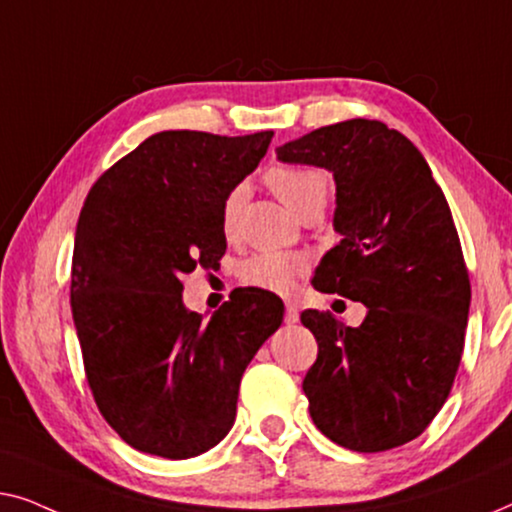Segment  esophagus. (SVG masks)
I'll list each match as a JSON object with an SVG mask.
<instances>
[{"label": "esophagus", "mask_w": 512, "mask_h": 512, "mask_svg": "<svg viewBox=\"0 0 512 512\" xmlns=\"http://www.w3.org/2000/svg\"><path fill=\"white\" fill-rule=\"evenodd\" d=\"M285 322H287V325H297V322H299V308L294 304L285 306Z\"/></svg>", "instance_id": "34e87169"}]
</instances>
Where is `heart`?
<instances>
[{"label": "heart", "instance_id": "b5f03b06", "mask_svg": "<svg viewBox=\"0 0 512 512\" xmlns=\"http://www.w3.org/2000/svg\"><path fill=\"white\" fill-rule=\"evenodd\" d=\"M266 183L276 197L294 213H301L315 201H327L329 181L320 169L311 167H273L266 174ZM246 199V187L239 185L227 194L222 204V229L232 234L239 220V211ZM306 257L287 253H259L243 264L241 276L246 283L271 292H290L301 273L306 271Z\"/></svg>", "mask_w": 512, "mask_h": 512}]
</instances>
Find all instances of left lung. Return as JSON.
I'll use <instances>...</instances> for the list:
<instances>
[{"mask_svg": "<svg viewBox=\"0 0 512 512\" xmlns=\"http://www.w3.org/2000/svg\"><path fill=\"white\" fill-rule=\"evenodd\" d=\"M276 153L334 176L341 241L313 285L366 306L359 327L301 313L318 341L304 378L315 427L357 452L413 441L448 399L469 322V271L445 194L420 150L380 120L320 127Z\"/></svg>", "mask_w": 512, "mask_h": 512, "instance_id": "left-lung-1", "label": "left lung"}]
</instances>
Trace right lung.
I'll list each match as a JSON object with an SVG mask.
<instances>
[{
  "instance_id": "add662e5",
  "label": "right lung",
  "mask_w": 512,
  "mask_h": 512,
  "mask_svg": "<svg viewBox=\"0 0 512 512\" xmlns=\"http://www.w3.org/2000/svg\"><path fill=\"white\" fill-rule=\"evenodd\" d=\"M273 132L148 136L92 185L76 225L71 313L88 385L122 441L190 459L232 429L241 376L283 325L273 292L248 290L211 320L187 311L183 276L225 255L222 204Z\"/></svg>"
}]
</instances>
